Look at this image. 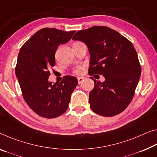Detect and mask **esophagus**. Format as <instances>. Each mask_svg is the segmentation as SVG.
I'll list each match as a JSON object with an SVG mask.
<instances>
[{
  "instance_id": "34e87169",
  "label": "esophagus",
  "mask_w": 157,
  "mask_h": 157,
  "mask_svg": "<svg viewBox=\"0 0 157 157\" xmlns=\"http://www.w3.org/2000/svg\"><path fill=\"white\" fill-rule=\"evenodd\" d=\"M84 79H85V78L84 77H78V84H81L82 82L83 81Z\"/></svg>"
}]
</instances>
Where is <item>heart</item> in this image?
Instances as JSON below:
<instances>
[{"mask_svg":"<svg viewBox=\"0 0 157 157\" xmlns=\"http://www.w3.org/2000/svg\"><path fill=\"white\" fill-rule=\"evenodd\" d=\"M84 71V68L83 67H78L74 70V73L77 74V75H81L83 73Z\"/></svg>","mask_w":157,"mask_h":157,"instance_id":"obj_1","label":"heart"}]
</instances>
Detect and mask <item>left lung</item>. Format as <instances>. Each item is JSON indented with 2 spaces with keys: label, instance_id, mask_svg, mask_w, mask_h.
Returning <instances> with one entry per match:
<instances>
[{
  "label": "left lung",
  "instance_id": "1",
  "mask_svg": "<svg viewBox=\"0 0 157 157\" xmlns=\"http://www.w3.org/2000/svg\"><path fill=\"white\" fill-rule=\"evenodd\" d=\"M85 43L90 55L88 74L102 75L101 83L90 77L95 86L89 94L94 112L113 117L126 109L133 98L141 74V66L132 43L105 26L77 31L72 38Z\"/></svg>",
  "mask_w": 157,
  "mask_h": 157
}]
</instances>
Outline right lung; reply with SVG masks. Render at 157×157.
Listing matches in <instances>:
<instances>
[{"instance_id": "1", "label": "right lung", "mask_w": 157, "mask_h": 157, "mask_svg": "<svg viewBox=\"0 0 157 157\" xmlns=\"http://www.w3.org/2000/svg\"><path fill=\"white\" fill-rule=\"evenodd\" d=\"M75 31L53 28L38 31L20 50L15 74L26 104L40 117L52 119L68 109L70 98L78 85L76 77L65 76L59 83L48 81L50 67L55 64L58 45L71 39Z\"/></svg>"}]
</instances>
